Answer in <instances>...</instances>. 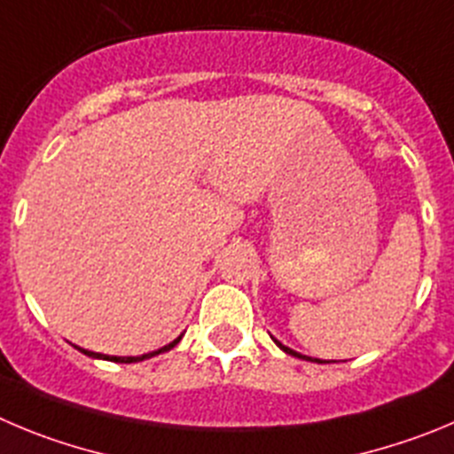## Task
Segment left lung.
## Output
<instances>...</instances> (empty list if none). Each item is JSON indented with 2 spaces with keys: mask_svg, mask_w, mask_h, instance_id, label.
Here are the masks:
<instances>
[{
  "mask_svg": "<svg viewBox=\"0 0 454 454\" xmlns=\"http://www.w3.org/2000/svg\"><path fill=\"white\" fill-rule=\"evenodd\" d=\"M275 340V338H273ZM275 345L279 347V349L285 351V354H289V356H295V358H302V361H311V363H325V361H320V358H311V356H302V354H298V351H294L291 349V347H286V345H282V342L279 340H275ZM329 363V361H327Z\"/></svg>",
  "mask_w": 454,
  "mask_h": 454,
  "instance_id": "obj_1",
  "label": "left lung"
}]
</instances>
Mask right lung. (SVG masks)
Segmentation results:
<instances>
[{"instance_id": "1", "label": "right lung", "mask_w": 454, "mask_h": 454, "mask_svg": "<svg viewBox=\"0 0 454 454\" xmlns=\"http://www.w3.org/2000/svg\"><path fill=\"white\" fill-rule=\"evenodd\" d=\"M179 340H181V336L175 338V340L169 342V345H165V347H160V349L150 351V354H143V356H107V354H98V351L80 349V347H78V349L82 351L84 356H89V358H100V361H112V363H141V361H145V358H152V356L163 354V351H169L175 345H179Z\"/></svg>"}]
</instances>
